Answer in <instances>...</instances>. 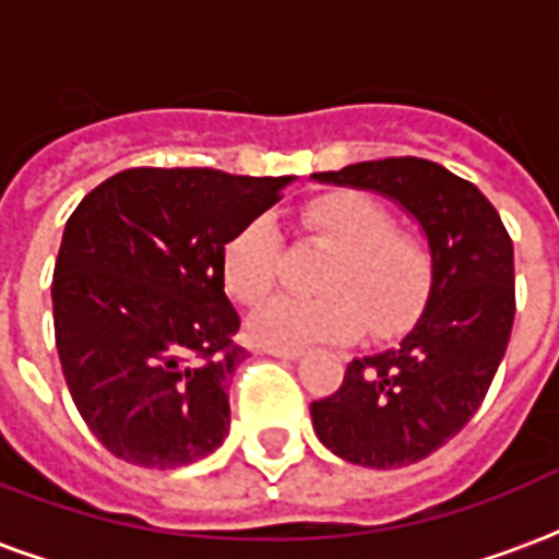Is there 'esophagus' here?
I'll use <instances>...</instances> for the list:
<instances>
[{"instance_id":"1","label":"esophagus","mask_w":559,"mask_h":559,"mask_svg":"<svg viewBox=\"0 0 559 559\" xmlns=\"http://www.w3.org/2000/svg\"><path fill=\"white\" fill-rule=\"evenodd\" d=\"M266 354H272V357H281V359H298L305 350L301 348H281V345H266Z\"/></svg>"}]
</instances>
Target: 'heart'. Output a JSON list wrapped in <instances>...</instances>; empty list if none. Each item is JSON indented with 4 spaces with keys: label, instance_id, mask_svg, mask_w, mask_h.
Listing matches in <instances>:
<instances>
[{
    "label": "heart",
    "instance_id": "1",
    "mask_svg": "<svg viewBox=\"0 0 559 559\" xmlns=\"http://www.w3.org/2000/svg\"><path fill=\"white\" fill-rule=\"evenodd\" d=\"M301 226L328 246L319 296H278L252 316L263 345L298 348L350 340L368 324L373 336L400 331L424 307L432 287V252L424 237L394 226V214L366 191H331L305 202ZM281 235L270 214H258L223 246V281L240 305H261L278 278Z\"/></svg>",
    "mask_w": 559,
    "mask_h": 559
}]
</instances>
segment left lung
Returning <instances> with one entry per match:
<instances>
[{
  "label": "left lung",
  "instance_id": "1",
  "mask_svg": "<svg viewBox=\"0 0 559 559\" xmlns=\"http://www.w3.org/2000/svg\"><path fill=\"white\" fill-rule=\"evenodd\" d=\"M368 188L420 223L432 287L397 348L350 359L333 394L310 403L319 441L362 467H403L432 455L476 415L511 340L513 240L473 182L438 162L389 156L316 174Z\"/></svg>",
  "mask_w": 559,
  "mask_h": 559
}]
</instances>
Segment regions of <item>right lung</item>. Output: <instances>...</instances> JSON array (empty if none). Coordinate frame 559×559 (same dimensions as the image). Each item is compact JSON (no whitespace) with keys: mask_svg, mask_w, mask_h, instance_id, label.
<instances>
[{"mask_svg":"<svg viewBox=\"0 0 559 559\" xmlns=\"http://www.w3.org/2000/svg\"><path fill=\"white\" fill-rule=\"evenodd\" d=\"M287 182L130 168L72 211L51 278L55 342L83 424L116 459L174 469L226 441L246 348L219 258Z\"/></svg>","mask_w":559,"mask_h":559,"instance_id":"obj_1","label":"right lung"}]
</instances>
